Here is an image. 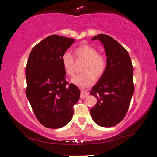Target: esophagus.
<instances>
[{
	"label": "esophagus",
	"mask_w": 157,
	"mask_h": 157,
	"mask_svg": "<svg viewBox=\"0 0 157 157\" xmlns=\"http://www.w3.org/2000/svg\"><path fill=\"white\" fill-rule=\"evenodd\" d=\"M89 95V93L86 92L84 90H82L81 91V95H80V98L81 99H84L85 98H86Z\"/></svg>",
	"instance_id": "esophagus-1"
}]
</instances>
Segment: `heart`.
<instances>
[{"label": "heart", "instance_id": "b5f03b06", "mask_svg": "<svg viewBox=\"0 0 157 157\" xmlns=\"http://www.w3.org/2000/svg\"><path fill=\"white\" fill-rule=\"evenodd\" d=\"M78 59L86 61L84 71L86 72L74 76L71 79V83L79 88H87L94 84L95 82V75L101 76L104 73L107 61L102 55L98 54V51L94 47L89 44H83L77 47L74 50ZM62 63L65 73L68 75L74 73V57L71 53L65 52L62 57Z\"/></svg>", "mask_w": 157, "mask_h": 157}]
</instances>
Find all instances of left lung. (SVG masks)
Masks as SVG:
<instances>
[{
    "label": "left lung",
    "mask_w": 157,
    "mask_h": 157,
    "mask_svg": "<svg viewBox=\"0 0 157 157\" xmlns=\"http://www.w3.org/2000/svg\"><path fill=\"white\" fill-rule=\"evenodd\" d=\"M102 44L107 55V66L90 94L97 99L91 109L92 119L98 125L111 127L124 118L134 94L133 66L128 52L112 37L98 34L92 41Z\"/></svg>",
    "instance_id": "1"
}]
</instances>
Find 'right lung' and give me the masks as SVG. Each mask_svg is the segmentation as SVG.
Listing matches in <instances>:
<instances>
[{"label":"right lung","mask_w":157,"mask_h":157,"mask_svg":"<svg viewBox=\"0 0 157 157\" xmlns=\"http://www.w3.org/2000/svg\"><path fill=\"white\" fill-rule=\"evenodd\" d=\"M73 42V39L53 34L36 45L29 55L26 96L36 118L47 128L66 125L80 96L75 85H67L62 63L63 54Z\"/></svg>","instance_id":"add662e5"}]
</instances>
